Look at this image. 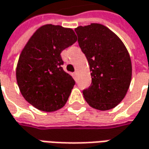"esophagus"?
Segmentation results:
<instances>
[{
    "label": "esophagus",
    "instance_id": "esophagus-1",
    "mask_svg": "<svg viewBox=\"0 0 149 149\" xmlns=\"http://www.w3.org/2000/svg\"><path fill=\"white\" fill-rule=\"evenodd\" d=\"M77 75H78V72L77 71H76L73 72V76H74V78L75 79H77Z\"/></svg>",
    "mask_w": 149,
    "mask_h": 149
}]
</instances>
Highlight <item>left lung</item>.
Masks as SVG:
<instances>
[{"label": "left lung", "mask_w": 149, "mask_h": 149, "mask_svg": "<svg viewBox=\"0 0 149 149\" xmlns=\"http://www.w3.org/2000/svg\"><path fill=\"white\" fill-rule=\"evenodd\" d=\"M78 44L90 65L91 84L82 91L92 108H115L125 96L132 77L128 50L120 39L100 24L75 29Z\"/></svg>", "instance_id": "1"}]
</instances>
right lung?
I'll use <instances>...</instances> for the list:
<instances>
[{
	"instance_id": "1",
	"label": "right lung",
	"mask_w": 149,
	"mask_h": 149,
	"mask_svg": "<svg viewBox=\"0 0 149 149\" xmlns=\"http://www.w3.org/2000/svg\"><path fill=\"white\" fill-rule=\"evenodd\" d=\"M76 41L72 29L45 24L22 50L16 68L17 83L24 98L38 110L52 112L67 103L75 81L63 69L60 54Z\"/></svg>"
}]
</instances>
